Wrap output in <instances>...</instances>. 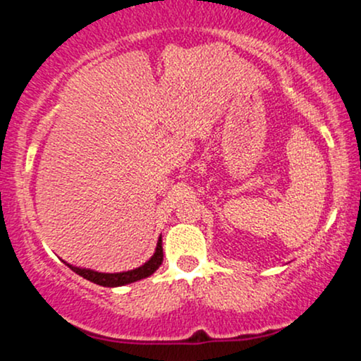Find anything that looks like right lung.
<instances>
[{
  "label": "right lung",
  "instance_id": "right-lung-1",
  "mask_svg": "<svg viewBox=\"0 0 361 361\" xmlns=\"http://www.w3.org/2000/svg\"><path fill=\"white\" fill-rule=\"evenodd\" d=\"M163 263V241L161 238L157 239V246H156V252L152 255V258L144 263L142 267L135 268V270L130 271H122V273H100V271H93V270H86V268H78L73 267V264H68L69 268L74 273L82 276V279L93 281V283L102 285V287H120V285H127L132 283V281H137L142 279H147L149 275H152L157 268L161 267Z\"/></svg>",
  "mask_w": 361,
  "mask_h": 361
}]
</instances>
